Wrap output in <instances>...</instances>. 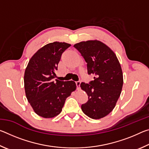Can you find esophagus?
I'll return each instance as SVG.
<instances>
[{"label": "esophagus", "mask_w": 149, "mask_h": 149, "mask_svg": "<svg viewBox=\"0 0 149 149\" xmlns=\"http://www.w3.org/2000/svg\"><path fill=\"white\" fill-rule=\"evenodd\" d=\"M75 84H76V85H77V90H79V89H80L81 81H78L75 82Z\"/></svg>", "instance_id": "1"}]
</instances>
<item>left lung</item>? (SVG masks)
<instances>
[{"mask_svg": "<svg viewBox=\"0 0 149 149\" xmlns=\"http://www.w3.org/2000/svg\"><path fill=\"white\" fill-rule=\"evenodd\" d=\"M74 47L87 63L88 74L95 75L89 84L80 85L88 95L81 110L92 119H100L112 112L119 99L123 83L122 68L114 52L99 41H82Z\"/></svg>", "mask_w": 149, "mask_h": 149, "instance_id": "left-lung-1", "label": "left lung"}]
</instances>
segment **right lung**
<instances>
[{
  "label": "right lung",
  "mask_w": 149,
  "mask_h": 149,
  "mask_svg": "<svg viewBox=\"0 0 149 149\" xmlns=\"http://www.w3.org/2000/svg\"><path fill=\"white\" fill-rule=\"evenodd\" d=\"M70 46L66 42H50L37 50L29 60L24 74L25 92L39 116L51 118L58 115L65 99L76 89L73 81L55 79L62 54Z\"/></svg>",
  "instance_id": "obj_1"
}]
</instances>
